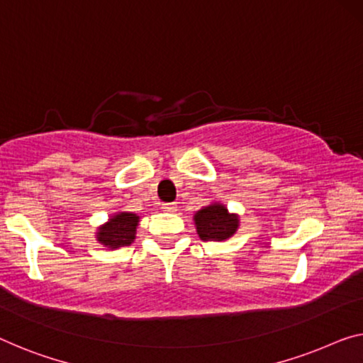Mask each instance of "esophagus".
Returning <instances> with one entry per match:
<instances>
[{"mask_svg":"<svg viewBox=\"0 0 363 363\" xmlns=\"http://www.w3.org/2000/svg\"><path fill=\"white\" fill-rule=\"evenodd\" d=\"M162 209L169 211V213H175V211H177V204H175V203H167V204L162 206Z\"/></svg>","mask_w":363,"mask_h":363,"instance_id":"obj_1","label":"esophagus"}]
</instances>
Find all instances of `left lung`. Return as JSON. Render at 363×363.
Listing matches in <instances>:
<instances>
[{
  "mask_svg": "<svg viewBox=\"0 0 363 363\" xmlns=\"http://www.w3.org/2000/svg\"><path fill=\"white\" fill-rule=\"evenodd\" d=\"M196 230L204 242H220L232 237L238 227L237 216L228 214L222 204H213L201 209L194 216Z\"/></svg>",
  "mask_w": 363,
  "mask_h": 363,
  "instance_id": "8db88e82",
  "label": "left lung"
}]
</instances>
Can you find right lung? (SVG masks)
Listing matches in <instances>:
<instances>
[{"label":"right lung","mask_w":363,"mask_h":363,"mask_svg":"<svg viewBox=\"0 0 363 363\" xmlns=\"http://www.w3.org/2000/svg\"><path fill=\"white\" fill-rule=\"evenodd\" d=\"M139 222V217L131 213H121L111 217V219L100 227V232L97 240L105 247L118 248V247H128L133 240H135L136 225Z\"/></svg>","instance_id":"right-lung-1"}]
</instances>
